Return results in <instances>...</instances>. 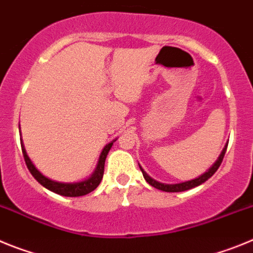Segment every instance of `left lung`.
I'll use <instances>...</instances> for the list:
<instances>
[{"mask_svg": "<svg viewBox=\"0 0 253 253\" xmlns=\"http://www.w3.org/2000/svg\"><path fill=\"white\" fill-rule=\"evenodd\" d=\"M227 146H228V144H227ZM227 146H225V148L223 149L222 154L219 156L218 161L214 163L213 167H211V169H209V171L205 172L204 175H202L200 177L195 178V180L186 181V182H181V184H175V185L161 184V182H158V181H156V180H153L152 177H149L146 172L143 171V169L140 166H139V169H140V171H142V173H143V177L146 178L147 182H148L149 185H152L153 187H156V189L162 190V191H167V193H180V191H186V190H190V189H193V187H196V186H199V185H202L203 182H205L208 178H210L211 176L214 175V173H215L216 169H219V166L222 165V161H223V158H224L225 151H227Z\"/></svg>", "mask_w": 253, "mask_h": 253, "instance_id": "obj_1", "label": "left lung"}]
</instances>
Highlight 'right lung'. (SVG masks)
<instances>
[{
    "label": "right lung",
    "mask_w": 253,
    "mask_h": 253,
    "mask_svg": "<svg viewBox=\"0 0 253 253\" xmlns=\"http://www.w3.org/2000/svg\"><path fill=\"white\" fill-rule=\"evenodd\" d=\"M111 146H113V142L109 143L104 149H102V153L100 156L99 160V165L96 167V171L93 172V175L91 176L88 180H84L82 182H75V184H63V182H57V181H53L50 178L45 177L35 169V166L33 165V162L30 161V158L28 157V154H26L25 148L21 144V149H22V154H24V160H25L26 166H28L29 171L33 176H34L35 180L39 182L40 185H43L45 189L50 190L53 193L59 194L62 196H71V198H76V196H84L87 195V194H90L91 191L96 189V187L99 186L100 182L102 180V176H104V166H105V160H106V156L110 151Z\"/></svg>",
    "instance_id": "add662e5"
}]
</instances>
